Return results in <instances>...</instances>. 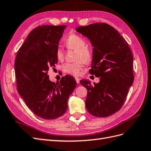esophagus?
<instances>
[{
    "mask_svg": "<svg viewBox=\"0 0 151 151\" xmlns=\"http://www.w3.org/2000/svg\"><path fill=\"white\" fill-rule=\"evenodd\" d=\"M75 79H76V83H77V84H79V81H80V79L79 78V77H75Z\"/></svg>",
    "mask_w": 151,
    "mask_h": 151,
    "instance_id": "1",
    "label": "esophagus"
}]
</instances>
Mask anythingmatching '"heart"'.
Instances as JSON below:
<instances>
[{
    "instance_id": "heart-1",
    "label": "heart",
    "mask_w": 151,
    "mask_h": 151,
    "mask_svg": "<svg viewBox=\"0 0 151 151\" xmlns=\"http://www.w3.org/2000/svg\"><path fill=\"white\" fill-rule=\"evenodd\" d=\"M65 44L68 49L75 50L74 60L73 63H65L62 65V70L66 74L72 76H79L84 67V63H89L92 58V52L86 45V42L79 36L72 34L68 36ZM55 55L58 60L63 58V52L58 47L55 50Z\"/></svg>"
}]
</instances>
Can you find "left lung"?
<instances>
[{
    "label": "left lung",
    "instance_id": "1",
    "mask_svg": "<svg viewBox=\"0 0 151 151\" xmlns=\"http://www.w3.org/2000/svg\"><path fill=\"white\" fill-rule=\"evenodd\" d=\"M76 31L89 38L93 46L91 74L99 77L91 85L80 83L88 90L86 108L96 117H107L118 111L134 82L133 55L125 40L116 29L104 22L79 26Z\"/></svg>",
    "mask_w": 151,
    "mask_h": 151
}]
</instances>
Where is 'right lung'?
Segmentation results:
<instances>
[{
  "label": "right lung",
  "mask_w": 151,
  "mask_h": 151,
  "mask_svg": "<svg viewBox=\"0 0 151 151\" xmlns=\"http://www.w3.org/2000/svg\"><path fill=\"white\" fill-rule=\"evenodd\" d=\"M65 25L39 26L32 30L18 50L15 74L18 93L30 110L45 120L62 116L67 110V100L76 86L72 76L62 77L60 83L49 79L50 68L55 67V50Z\"/></svg>",
  "instance_id": "right-lung-1"
}]
</instances>
